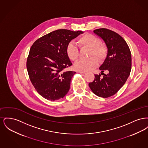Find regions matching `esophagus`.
I'll list each match as a JSON object with an SVG mask.
<instances>
[{
	"label": "esophagus",
	"instance_id": "34e87169",
	"mask_svg": "<svg viewBox=\"0 0 148 148\" xmlns=\"http://www.w3.org/2000/svg\"><path fill=\"white\" fill-rule=\"evenodd\" d=\"M78 72L79 73H81V74H85V71H78Z\"/></svg>",
	"mask_w": 148,
	"mask_h": 148
}]
</instances>
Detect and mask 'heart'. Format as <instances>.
I'll use <instances>...</instances> for the list:
<instances>
[{"label":"heart","mask_w":148,"mask_h":148,"mask_svg":"<svg viewBox=\"0 0 148 148\" xmlns=\"http://www.w3.org/2000/svg\"><path fill=\"white\" fill-rule=\"evenodd\" d=\"M77 44L82 48H89V56H96L100 62L103 61L107 56V48L103 43L100 42L98 37L91 34H85L77 40ZM66 53L71 60L75 61L79 57V50L73 43L69 42L66 47ZM98 61L95 57L88 59H80L74 64V68L78 71H92L98 66Z\"/></svg>","instance_id":"obj_1"}]
</instances>
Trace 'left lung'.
<instances>
[{"instance_id": "1", "label": "left lung", "mask_w": 148, "mask_h": 148, "mask_svg": "<svg viewBox=\"0 0 148 148\" xmlns=\"http://www.w3.org/2000/svg\"><path fill=\"white\" fill-rule=\"evenodd\" d=\"M106 44L107 56L99 67L101 75H95V79L89 86L95 95L108 98L119 90L129 77L132 68V56L125 40L112 30L100 28L94 30ZM107 70L108 74L103 72Z\"/></svg>"}]
</instances>
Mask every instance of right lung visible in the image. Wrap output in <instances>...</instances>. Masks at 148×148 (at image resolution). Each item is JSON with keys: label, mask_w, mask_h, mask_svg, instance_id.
Instances as JSON below:
<instances>
[{"label": "right lung", "mask_w": 148, "mask_h": 148, "mask_svg": "<svg viewBox=\"0 0 148 148\" xmlns=\"http://www.w3.org/2000/svg\"><path fill=\"white\" fill-rule=\"evenodd\" d=\"M83 33L82 31L58 29L42 36L32 46L27 68L32 84L43 98L57 100L69 92L71 78L76 72L64 71L72 65L66 47Z\"/></svg>", "instance_id": "obj_1"}]
</instances>
